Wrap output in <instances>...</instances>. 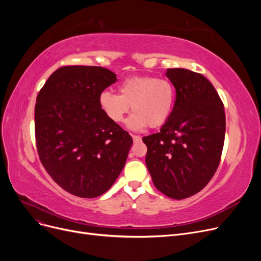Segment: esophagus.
Instances as JSON below:
<instances>
[{
  "label": "esophagus",
  "mask_w": 261,
  "mask_h": 261,
  "mask_svg": "<svg viewBox=\"0 0 261 261\" xmlns=\"http://www.w3.org/2000/svg\"><path fill=\"white\" fill-rule=\"evenodd\" d=\"M132 137H133L134 141H140L141 140V137L137 136V135H132Z\"/></svg>",
  "instance_id": "obj_1"
}]
</instances>
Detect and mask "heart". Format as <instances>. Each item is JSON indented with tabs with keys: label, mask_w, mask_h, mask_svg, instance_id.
<instances>
[{
	"label": "heart",
	"mask_w": 261,
	"mask_h": 261,
	"mask_svg": "<svg viewBox=\"0 0 261 261\" xmlns=\"http://www.w3.org/2000/svg\"><path fill=\"white\" fill-rule=\"evenodd\" d=\"M120 94L105 90L99 96V106L114 123L124 121L130 106L134 114L127 126L141 130L149 125L156 127L167 122L174 105V87L164 78L134 76L126 78L118 87Z\"/></svg>",
	"instance_id": "obj_1"
}]
</instances>
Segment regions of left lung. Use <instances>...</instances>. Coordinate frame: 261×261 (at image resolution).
I'll list each match as a JSON object with an SVG mask.
<instances>
[{"mask_svg": "<svg viewBox=\"0 0 261 261\" xmlns=\"http://www.w3.org/2000/svg\"><path fill=\"white\" fill-rule=\"evenodd\" d=\"M176 90L174 107L159 133L143 138L154 186L173 199L188 198L206 186L219 167L225 113L215 87L201 74L169 68Z\"/></svg>", "mask_w": 261, "mask_h": 261, "instance_id": "left-lung-1", "label": "left lung"}]
</instances>
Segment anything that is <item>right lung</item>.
<instances>
[{"instance_id": "obj_1", "label": "right lung", "mask_w": 261, "mask_h": 261, "mask_svg": "<svg viewBox=\"0 0 261 261\" xmlns=\"http://www.w3.org/2000/svg\"><path fill=\"white\" fill-rule=\"evenodd\" d=\"M116 75L99 66H64L38 93L35 132L39 158L53 180L69 194L94 198L124 168L133 139L110 121L99 96Z\"/></svg>"}]
</instances>
